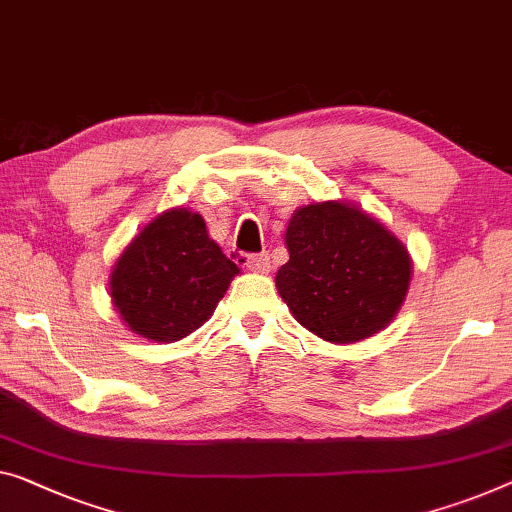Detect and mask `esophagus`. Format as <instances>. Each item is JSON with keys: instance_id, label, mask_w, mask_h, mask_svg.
<instances>
[{"instance_id": "esophagus-1", "label": "esophagus", "mask_w": 512, "mask_h": 512, "mask_svg": "<svg viewBox=\"0 0 512 512\" xmlns=\"http://www.w3.org/2000/svg\"><path fill=\"white\" fill-rule=\"evenodd\" d=\"M243 264H246L248 269L255 271V273H269L271 271V257L266 253L246 255V257H243Z\"/></svg>"}]
</instances>
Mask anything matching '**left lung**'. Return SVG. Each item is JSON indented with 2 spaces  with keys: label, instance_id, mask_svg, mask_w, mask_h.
<instances>
[{
  "label": "left lung",
  "instance_id": "left-lung-1",
  "mask_svg": "<svg viewBox=\"0 0 512 512\" xmlns=\"http://www.w3.org/2000/svg\"><path fill=\"white\" fill-rule=\"evenodd\" d=\"M289 262L276 287L296 322L335 345L391 324L411 280L407 248L377 218L349 202H317L289 218Z\"/></svg>",
  "mask_w": 512,
  "mask_h": 512
}]
</instances>
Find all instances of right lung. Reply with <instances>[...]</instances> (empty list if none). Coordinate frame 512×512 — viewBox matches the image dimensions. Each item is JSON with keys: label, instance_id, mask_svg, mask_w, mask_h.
<instances>
[{"label": "right lung", "instance_id": "1", "mask_svg": "<svg viewBox=\"0 0 512 512\" xmlns=\"http://www.w3.org/2000/svg\"><path fill=\"white\" fill-rule=\"evenodd\" d=\"M236 273L239 266L209 239L200 213L170 209L121 253L110 276V296L133 333L174 342L207 322Z\"/></svg>", "mask_w": 512, "mask_h": 512}]
</instances>
